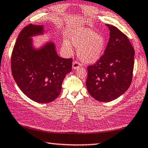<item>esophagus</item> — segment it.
<instances>
[{"instance_id": "esophagus-1", "label": "esophagus", "mask_w": 148, "mask_h": 148, "mask_svg": "<svg viewBox=\"0 0 148 148\" xmlns=\"http://www.w3.org/2000/svg\"><path fill=\"white\" fill-rule=\"evenodd\" d=\"M79 66H80V63H79L76 61H74L73 63H72V69H73L74 70L77 69Z\"/></svg>"}]
</instances>
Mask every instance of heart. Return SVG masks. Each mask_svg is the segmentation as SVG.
Here are the masks:
<instances>
[{
    "label": "heart",
    "instance_id": "b5f03b06",
    "mask_svg": "<svg viewBox=\"0 0 148 148\" xmlns=\"http://www.w3.org/2000/svg\"><path fill=\"white\" fill-rule=\"evenodd\" d=\"M106 39L100 34L88 28H77L70 36V43L65 41L63 48L71 52L72 47L77 49V56L82 62L95 63L100 60L106 48Z\"/></svg>",
    "mask_w": 148,
    "mask_h": 148
}]
</instances>
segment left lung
<instances>
[{
  "label": "left lung",
  "mask_w": 148,
  "mask_h": 148,
  "mask_svg": "<svg viewBox=\"0 0 148 148\" xmlns=\"http://www.w3.org/2000/svg\"><path fill=\"white\" fill-rule=\"evenodd\" d=\"M110 31L103 55L96 64L88 66L86 85L96 100L112 101L122 95L131 83L135 50L127 37L114 26Z\"/></svg>",
  "instance_id": "1"
}]
</instances>
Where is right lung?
<instances>
[{"label":"right lung","mask_w":148,"mask_h":148,"mask_svg":"<svg viewBox=\"0 0 148 148\" xmlns=\"http://www.w3.org/2000/svg\"><path fill=\"white\" fill-rule=\"evenodd\" d=\"M45 25H30L18 35L13 48L12 75L21 90L29 99L45 103L55 100L61 91L66 75L72 71V60L60 57L56 45L47 41L34 46V36L47 34Z\"/></svg>","instance_id":"obj_1"}]
</instances>
